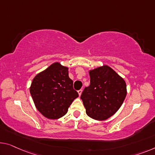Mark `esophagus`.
<instances>
[{
	"label": "esophagus",
	"mask_w": 155,
	"mask_h": 155,
	"mask_svg": "<svg viewBox=\"0 0 155 155\" xmlns=\"http://www.w3.org/2000/svg\"><path fill=\"white\" fill-rule=\"evenodd\" d=\"M78 95L81 96V94L82 93V90H79V91H78Z\"/></svg>",
	"instance_id": "obj_1"
}]
</instances>
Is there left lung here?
Listing matches in <instances>:
<instances>
[{
  "label": "left lung",
  "mask_w": 155,
  "mask_h": 155,
  "mask_svg": "<svg viewBox=\"0 0 155 155\" xmlns=\"http://www.w3.org/2000/svg\"><path fill=\"white\" fill-rule=\"evenodd\" d=\"M91 84L85 87L81 99L86 114L96 120L102 121L114 115L127 95L124 78L107 64L89 70Z\"/></svg>",
  "instance_id": "left-lung-1"
}]
</instances>
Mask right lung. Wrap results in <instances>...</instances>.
<instances>
[{
    "mask_svg": "<svg viewBox=\"0 0 155 155\" xmlns=\"http://www.w3.org/2000/svg\"><path fill=\"white\" fill-rule=\"evenodd\" d=\"M69 68L56 62L38 74L33 79L30 92L35 106L41 115L57 120L68 113L74 100L78 97L69 77Z\"/></svg>",
    "mask_w": 155,
    "mask_h": 155,
    "instance_id": "right-lung-1",
    "label": "right lung"
}]
</instances>
